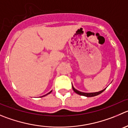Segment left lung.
I'll list each match as a JSON object with an SVG mask.
<instances>
[{
  "label": "left lung",
  "mask_w": 128,
  "mask_h": 128,
  "mask_svg": "<svg viewBox=\"0 0 128 128\" xmlns=\"http://www.w3.org/2000/svg\"><path fill=\"white\" fill-rule=\"evenodd\" d=\"M72 88L75 93L78 94H79V95H81V96H86V97H94V96H97V95L100 94H101L102 92H104V90H105V89H104L101 91H99V92H94V93H84V92H80V91L76 90L74 87H73V86H72Z\"/></svg>",
  "instance_id": "left-lung-1"
}]
</instances>
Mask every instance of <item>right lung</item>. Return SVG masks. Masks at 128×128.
<instances>
[{
    "mask_svg": "<svg viewBox=\"0 0 128 128\" xmlns=\"http://www.w3.org/2000/svg\"><path fill=\"white\" fill-rule=\"evenodd\" d=\"M51 92H52V91H51V92H49V93H48V94H46V95L49 94H50V93H51ZM46 95H45V96H46ZM43 96H42V97H43Z\"/></svg>",
    "mask_w": 128,
    "mask_h": 128,
    "instance_id": "add662e5",
    "label": "right lung"
}]
</instances>
